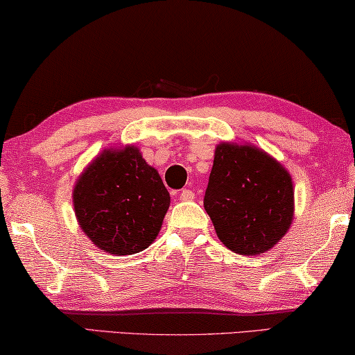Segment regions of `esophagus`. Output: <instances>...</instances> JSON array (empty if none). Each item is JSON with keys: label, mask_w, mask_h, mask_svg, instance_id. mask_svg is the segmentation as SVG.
I'll list each match as a JSON object with an SVG mask.
<instances>
[{"label": "esophagus", "mask_w": 355, "mask_h": 355, "mask_svg": "<svg viewBox=\"0 0 355 355\" xmlns=\"http://www.w3.org/2000/svg\"><path fill=\"white\" fill-rule=\"evenodd\" d=\"M180 199H182V200H193L194 193L191 191V189H183V191L180 193Z\"/></svg>", "instance_id": "34e87169"}]
</instances>
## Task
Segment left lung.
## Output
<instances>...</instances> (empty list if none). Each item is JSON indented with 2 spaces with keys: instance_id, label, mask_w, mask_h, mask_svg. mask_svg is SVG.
<instances>
[{
  "instance_id": "obj_1",
  "label": "left lung",
  "mask_w": 355,
  "mask_h": 355,
  "mask_svg": "<svg viewBox=\"0 0 355 355\" xmlns=\"http://www.w3.org/2000/svg\"><path fill=\"white\" fill-rule=\"evenodd\" d=\"M204 207L230 250L258 255L276 245L292 225V178L255 146L221 144L215 150Z\"/></svg>"
}]
</instances>
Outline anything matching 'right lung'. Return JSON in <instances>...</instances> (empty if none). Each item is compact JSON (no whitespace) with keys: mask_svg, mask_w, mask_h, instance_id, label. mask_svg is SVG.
Listing matches in <instances>:
<instances>
[{"mask_svg":"<svg viewBox=\"0 0 355 355\" xmlns=\"http://www.w3.org/2000/svg\"><path fill=\"white\" fill-rule=\"evenodd\" d=\"M76 218L95 245L134 255L156 239L171 196L156 168L134 146L103 151L73 191Z\"/></svg>","mask_w":355,"mask_h":355,"instance_id":"right-lung-1","label":"right lung"}]
</instances>
